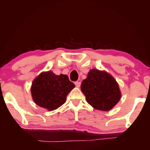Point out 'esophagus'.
Wrapping results in <instances>:
<instances>
[{
    "label": "esophagus",
    "mask_w": 150,
    "mask_h": 150,
    "mask_svg": "<svg viewBox=\"0 0 150 150\" xmlns=\"http://www.w3.org/2000/svg\"><path fill=\"white\" fill-rule=\"evenodd\" d=\"M75 85H76V86L77 88H79V87H80V86H81V82H78V81H77V82H75Z\"/></svg>",
    "instance_id": "34e87169"
}]
</instances>
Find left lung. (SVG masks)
<instances>
[{
	"instance_id": "1",
	"label": "left lung",
	"mask_w": 150,
	"mask_h": 150,
	"mask_svg": "<svg viewBox=\"0 0 150 150\" xmlns=\"http://www.w3.org/2000/svg\"><path fill=\"white\" fill-rule=\"evenodd\" d=\"M81 89L90 105L101 111L111 110L121 99L118 84L105 71L90 70L81 83Z\"/></svg>"
}]
</instances>
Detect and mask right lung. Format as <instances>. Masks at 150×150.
<instances>
[{"instance_id": "right-lung-1", "label": "right lung", "mask_w": 150, "mask_h": 150, "mask_svg": "<svg viewBox=\"0 0 150 150\" xmlns=\"http://www.w3.org/2000/svg\"><path fill=\"white\" fill-rule=\"evenodd\" d=\"M75 85L67 75H56L52 71L42 72L33 82L31 94L38 106L53 111L66 102V97Z\"/></svg>"}]
</instances>
